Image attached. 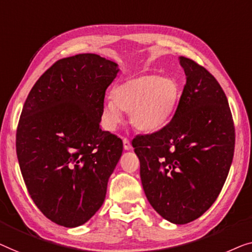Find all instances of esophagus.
I'll use <instances>...</instances> for the list:
<instances>
[{"label":"esophagus","instance_id":"obj_1","mask_svg":"<svg viewBox=\"0 0 252 252\" xmlns=\"http://www.w3.org/2000/svg\"><path fill=\"white\" fill-rule=\"evenodd\" d=\"M123 148H125L126 151L131 150V144L127 138H123Z\"/></svg>","mask_w":252,"mask_h":252}]
</instances>
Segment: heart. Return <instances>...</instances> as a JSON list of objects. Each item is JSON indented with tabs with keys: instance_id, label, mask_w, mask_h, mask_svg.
Returning a JSON list of instances; mask_svg holds the SVG:
<instances>
[{
	"instance_id": "obj_1",
	"label": "heart",
	"mask_w": 252,
	"mask_h": 252,
	"mask_svg": "<svg viewBox=\"0 0 252 252\" xmlns=\"http://www.w3.org/2000/svg\"><path fill=\"white\" fill-rule=\"evenodd\" d=\"M180 94L178 81L171 76L144 74L127 79L112 89V101L102 107V125L107 130H115L121 123V112H125L130 114L136 129L158 131L172 119Z\"/></svg>"
}]
</instances>
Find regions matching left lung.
I'll return each mask as SVG.
<instances>
[{
  "mask_svg": "<svg viewBox=\"0 0 252 252\" xmlns=\"http://www.w3.org/2000/svg\"><path fill=\"white\" fill-rule=\"evenodd\" d=\"M186 75L171 121L132 140L144 192L170 222L187 224L214 204L231 168L235 129L220 84L194 60L179 57Z\"/></svg>",
  "mask_w": 252,
  "mask_h": 252,
  "instance_id": "1",
  "label": "left lung"
}]
</instances>
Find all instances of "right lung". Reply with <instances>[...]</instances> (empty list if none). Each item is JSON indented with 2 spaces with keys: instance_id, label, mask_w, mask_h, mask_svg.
<instances>
[{
  "instance_id": "obj_1",
  "label": "right lung",
  "mask_w": 252,
  "mask_h": 252,
  "mask_svg": "<svg viewBox=\"0 0 252 252\" xmlns=\"http://www.w3.org/2000/svg\"><path fill=\"white\" fill-rule=\"evenodd\" d=\"M119 70L94 54L60 59L24 104L16 136L21 175L36 207L60 226L83 225L105 201L123 144L99 123Z\"/></svg>"
}]
</instances>
